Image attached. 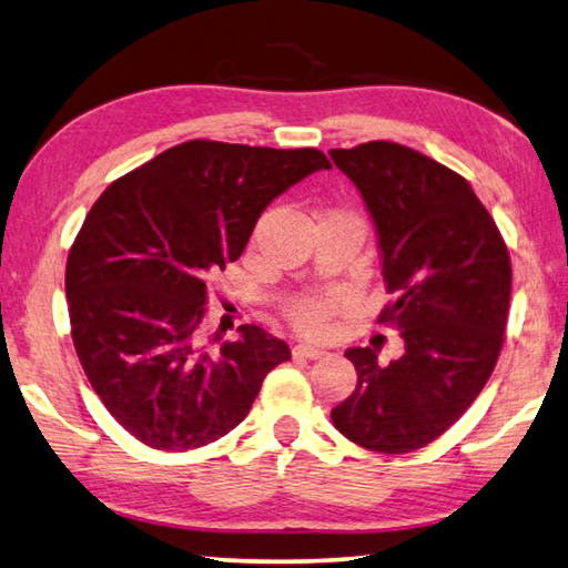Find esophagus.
<instances>
[{"instance_id":"esophagus-1","label":"esophagus","mask_w":568,"mask_h":568,"mask_svg":"<svg viewBox=\"0 0 568 568\" xmlns=\"http://www.w3.org/2000/svg\"><path fill=\"white\" fill-rule=\"evenodd\" d=\"M293 355L295 357H305V359H320L325 353L320 347H313V345H295L293 347Z\"/></svg>"}]
</instances>
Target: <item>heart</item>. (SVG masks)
Segmentation results:
<instances>
[{"mask_svg": "<svg viewBox=\"0 0 568 568\" xmlns=\"http://www.w3.org/2000/svg\"><path fill=\"white\" fill-rule=\"evenodd\" d=\"M335 311H337V297L303 295L285 305V317L297 333H303L307 337H323L333 329Z\"/></svg>", "mask_w": 568, "mask_h": 568, "instance_id": "obj_1", "label": "heart"}]
</instances>
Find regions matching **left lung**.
<instances>
[{
  "instance_id": "8db88e82",
  "label": "left lung",
  "mask_w": 568,
  "mask_h": 568,
  "mask_svg": "<svg viewBox=\"0 0 568 568\" xmlns=\"http://www.w3.org/2000/svg\"><path fill=\"white\" fill-rule=\"evenodd\" d=\"M329 156L373 213L392 295L377 320L405 339L389 365L373 347L347 349L357 387L329 417L355 445L405 455L445 435L487 385L509 317V251L467 179L425 153L367 141Z\"/></svg>"
}]
</instances>
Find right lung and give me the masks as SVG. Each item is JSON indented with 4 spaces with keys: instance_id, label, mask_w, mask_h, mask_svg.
<instances>
[{
    "instance_id": "1",
    "label": "right lung",
    "mask_w": 568,
    "mask_h": 568,
    "mask_svg": "<svg viewBox=\"0 0 568 568\" xmlns=\"http://www.w3.org/2000/svg\"><path fill=\"white\" fill-rule=\"evenodd\" d=\"M317 169H329L317 149L195 139L116 179L91 205L67 257L71 339L131 437L161 452L211 445L291 359L257 325L213 347L203 329L209 277L239 261L265 205Z\"/></svg>"
}]
</instances>
